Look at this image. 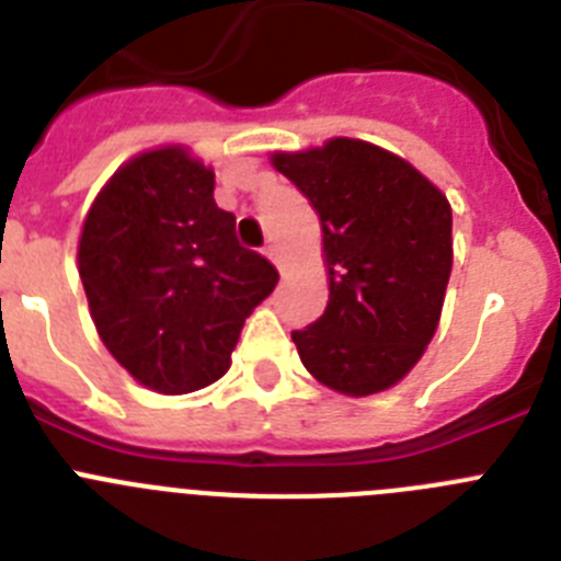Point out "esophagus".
Masks as SVG:
<instances>
[{"instance_id":"1","label":"esophagus","mask_w":561,"mask_h":561,"mask_svg":"<svg viewBox=\"0 0 561 561\" xmlns=\"http://www.w3.org/2000/svg\"><path fill=\"white\" fill-rule=\"evenodd\" d=\"M264 255L266 257H270V261H272V264H275L277 266V270H280V272H284V264H280V255H277V250H275V247H264Z\"/></svg>"}]
</instances>
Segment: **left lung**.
Listing matches in <instances>:
<instances>
[{
    "label": "left lung",
    "instance_id": "left-lung-1",
    "mask_svg": "<svg viewBox=\"0 0 561 561\" xmlns=\"http://www.w3.org/2000/svg\"><path fill=\"white\" fill-rule=\"evenodd\" d=\"M323 230L329 304L291 340L306 370L342 396L396 388L440 323L453 272V207L399 153L354 137L272 151Z\"/></svg>",
    "mask_w": 561,
    "mask_h": 561
}]
</instances>
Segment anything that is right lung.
Instances as JSON below:
<instances>
[{
  "label": "right lung",
  "mask_w": 561,
  "mask_h": 561,
  "mask_svg": "<svg viewBox=\"0 0 561 561\" xmlns=\"http://www.w3.org/2000/svg\"><path fill=\"white\" fill-rule=\"evenodd\" d=\"M216 173L187 146L140 151L106 180L78 238L89 314L108 354L162 396L230 370L244 320L277 286L213 199Z\"/></svg>",
  "instance_id": "obj_1"
}]
</instances>
